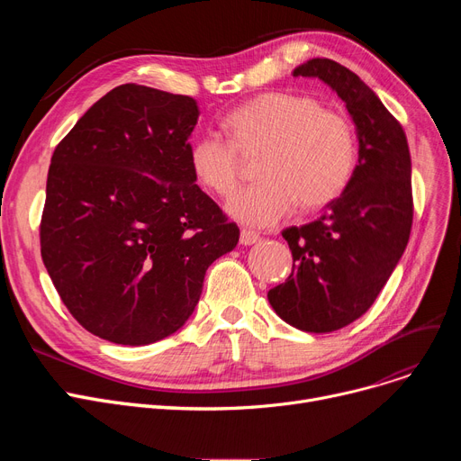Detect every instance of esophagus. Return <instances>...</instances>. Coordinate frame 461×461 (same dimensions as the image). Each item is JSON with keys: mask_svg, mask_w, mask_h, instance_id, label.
I'll return each instance as SVG.
<instances>
[{"mask_svg": "<svg viewBox=\"0 0 461 461\" xmlns=\"http://www.w3.org/2000/svg\"><path fill=\"white\" fill-rule=\"evenodd\" d=\"M259 240V235L256 231H250V230H240V245L245 247H250V245H256Z\"/></svg>", "mask_w": 461, "mask_h": 461, "instance_id": "1", "label": "esophagus"}]
</instances>
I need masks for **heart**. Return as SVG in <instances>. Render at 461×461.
I'll list each match as a JSON object with an SVG mask.
<instances>
[{
	"instance_id": "b5f03b06",
	"label": "heart",
	"mask_w": 461,
	"mask_h": 461,
	"mask_svg": "<svg viewBox=\"0 0 461 461\" xmlns=\"http://www.w3.org/2000/svg\"><path fill=\"white\" fill-rule=\"evenodd\" d=\"M222 127L228 140L205 134L192 143L194 177L216 196L228 198L240 179L243 157L256 162L259 183L228 203L235 221L271 228L294 212L318 211L342 196L358 162L351 121L325 110L306 95L269 91L231 110Z\"/></svg>"
}]
</instances>
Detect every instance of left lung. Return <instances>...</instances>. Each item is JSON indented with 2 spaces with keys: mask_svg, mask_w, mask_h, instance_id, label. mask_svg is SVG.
Returning <instances> with one entry per match:
<instances>
[{
  "mask_svg": "<svg viewBox=\"0 0 461 461\" xmlns=\"http://www.w3.org/2000/svg\"><path fill=\"white\" fill-rule=\"evenodd\" d=\"M294 77L320 78L346 103L358 164L342 196L318 221L282 231L294 269L267 299L292 327L332 332L374 304L407 247L413 224L411 155L402 125L348 67L313 58Z\"/></svg>",
  "mask_w": 461,
  "mask_h": 461,
  "instance_id": "left-lung-1",
  "label": "left lung"
}]
</instances>
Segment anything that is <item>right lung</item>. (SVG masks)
Returning a JSON list of instances; mask_svg holds the SVG:
<instances>
[{"label": "right lung", "mask_w": 461, "mask_h": 461, "mask_svg": "<svg viewBox=\"0 0 461 461\" xmlns=\"http://www.w3.org/2000/svg\"><path fill=\"white\" fill-rule=\"evenodd\" d=\"M192 96L125 84L58 143L48 169L41 256L68 312L121 346L179 330L209 265L239 228L196 185Z\"/></svg>", "instance_id": "obj_1"}]
</instances>
